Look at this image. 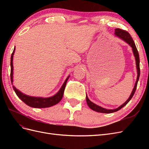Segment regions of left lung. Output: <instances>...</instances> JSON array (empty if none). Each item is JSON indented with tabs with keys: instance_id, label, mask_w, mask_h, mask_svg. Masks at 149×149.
Segmentation results:
<instances>
[{
	"instance_id": "left-lung-1",
	"label": "left lung",
	"mask_w": 149,
	"mask_h": 149,
	"mask_svg": "<svg viewBox=\"0 0 149 149\" xmlns=\"http://www.w3.org/2000/svg\"><path fill=\"white\" fill-rule=\"evenodd\" d=\"M115 34L119 37V38H120L121 39H123V40L125 42H127L129 45L132 48V50H133V53H134V55L136 57V66H137V81H136V83L135 84L134 86V88L132 90V92L130 94V96L129 97V98L128 100L126 101L123 105H121L120 107H119L118 108H117V109H104V108H102L100 106H99L95 104H94L93 102H92L91 101H90L87 95H86V102L88 106L91 108V109L94 111H96L98 112H101V113H112V112H114L118 111L119 110H120L121 108H123L124 106H125L130 101V100H131L132 97H133L134 94L136 92V90L137 88V83H138V81L139 79V76H140V60H139V52L137 51V49L136 48V44H135L134 40L132 39V38L131 37V36L129 34V33L128 31L124 30H122L120 29H115Z\"/></svg>"
}]
</instances>
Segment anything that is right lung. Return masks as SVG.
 <instances>
[{
	"label": "right lung",
	"instance_id": "obj_1",
	"mask_svg": "<svg viewBox=\"0 0 149 149\" xmlns=\"http://www.w3.org/2000/svg\"><path fill=\"white\" fill-rule=\"evenodd\" d=\"M14 52H15V48H14V49H13V51L12 53L11 58H10V66H11L10 79H11L12 84V81H13L12 60H13V53H14ZM69 77L70 76H68V77L66 79L64 84H63L62 87L60 89V91H58L55 96H53L50 97H48V98H42V97L29 96L27 95H25V94L21 93L20 91H19V90L13 86V90L15 91L16 94L18 96V97H19L22 101L24 102L26 104H27L28 106H29L30 107H35V108L49 107H51V106H53L54 105L56 104H58L61 100L63 96V94H64L66 82H67L68 79Z\"/></svg>",
	"mask_w": 149,
	"mask_h": 149
}]
</instances>
